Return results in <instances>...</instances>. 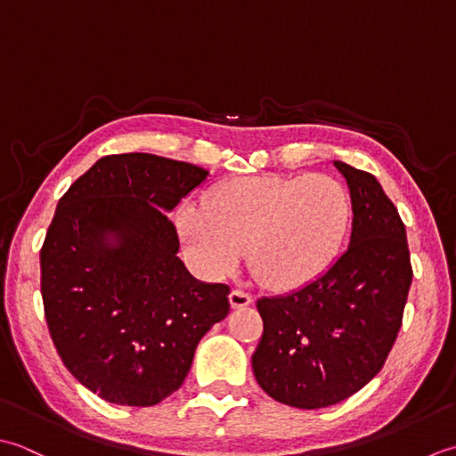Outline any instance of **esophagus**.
Here are the masks:
<instances>
[{
    "label": "esophagus",
    "instance_id": "obj_1",
    "mask_svg": "<svg viewBox=\"0 0 456 456\" xmlns=\"http://www.w3.org/2000/svg\"><path fill=\"white\" fill-rule=\"evenodd\" d=\"M252 303V297L241 289H232L230 291V305L232 309H241V306H248Z\"/></svg>",
    "mask_w": 456,
    "mask_h": 456
}]
</instances>
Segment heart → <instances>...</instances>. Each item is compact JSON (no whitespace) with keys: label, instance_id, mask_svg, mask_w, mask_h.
Wrapping results in <instances>:
<instances>
[{"label":"heart","instance_id":"heart-1","mask_svg":"<svg viewBox=\"0 0 456 456\" xmlns=\"http://www.w3.org/2000/svg\"><path fill=\"white\" fill-rule=\"evenodd\" d=\"M350 194L330 175H264L220 184L202 208L187 207L179 230L204 272L234 269L248 249L264 285L289 291L327 272L345 244Z\"/></svg>","mask_w":456,"mask_h":456}]
</instances>
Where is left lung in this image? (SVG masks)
<instances>
[{"label": "left lung", "mask_w": 456, "mask_h": 456, "mask_svg": "<svg viewBox=\"0 0 456 456\" xmlns=\"http://www.w3.org/2000/svg\"><path fill=\"white\" fill-rule=\"evenodd\" d=\"M352 200L346 252L317 280L257 299L262 340L252 356L275 402L321 410L364 387L402 327L413 269L405 226L374 175L334 161Z\"/></svg>", "instance_id": "8db88e82"}]
</instances>
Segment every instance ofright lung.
<instances>
[{"instance_id": "add662e5", "label": "right lung", "mask_w": 456, "mask_h": 456, "mask_svg": "<svg viewBox=\"0 0 456 456\" xmlns=\"http://www.w3.org/2000/svg\"><path fill=\"white\" fill-rule=\"evenodd\" d=\"M207 175L151 153L106 155L59 200L41 248L45 319L62 364L110 403L150 407L176 392L230 311V287L194 280L167 218Z\"/></svg>"}]
</instances>
